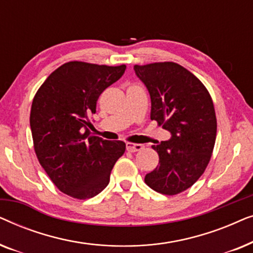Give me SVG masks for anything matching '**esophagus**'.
Masks as SVG:
<instances>
[{
    "label": "esophagus",
    "instance_id": "obj_1",
    "mask_svg": "<svg viewBox=\"0 0 253 253\" xmlns=\"http://www.w3.org/2000/svg\"><path fill=\"white\" fill-rule=\"evenodd\" d=\"M126 151L127 152H131V153H133V152L141 151L144 148V145H141V144H133V143H126Z\"/></svg>",
    "mask_w": 253,
    "mask_h": 253
}]
</instances>
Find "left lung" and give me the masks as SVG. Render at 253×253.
<instances>
[{
    "label": "left lung",
    "mask_w": 253,
    "mask_h": 253,
    "mask_svg": "<svg viewBox=\"0 0 253 253\" xmlns=\"http://www.w3.org/2000/svg\"><path fill=\"white\" fill-rule=\"evenodd\" d=\"M151 96V120L171 138L153 145L159 165L145 183L162 195H178L198 181L212 157L216 138L213 100L205 85L182 65L157 62L134 65Z\"/></svg>",
    "instance_id": "8db88e82"
}]
</instances>
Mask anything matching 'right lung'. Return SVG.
Instances as JSON below:
<instances>
[{
  "instance_id": "obj_1",
  "label": "right lung",
  "mask_w": 253,
  "mask_h": 253,
  "mask_svg": "<svg viewBox=\"0 0 253 253\" xmlns=\"http://www.w3.org/2000/svg\"><path fill=\"white\" fill-rule=\"evenodd\" d=\"M126 68L67 62L34 95L30 114L34 152L51 182L72 198L88 199L101 192L126 152L123 141L105 140L88 130L100 94Z\"/></svg>"
}]
</instances>
